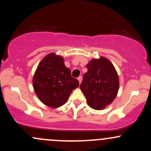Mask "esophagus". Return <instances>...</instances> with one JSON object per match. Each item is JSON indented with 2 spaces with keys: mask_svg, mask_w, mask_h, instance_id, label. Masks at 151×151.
Returning a JSON list of instances; mask_svg holds the SVG:
<instances>
[{
  "mask_svg": "<svg viewBox=\"0 0 151 151\" xmlns=\"http://www.w3.org/2000/svg\"><path fill=\"white\" fill-rule=\"evenodd\" d=\"M77 79L79 80V83H81V82H82V76H79L78 78H77Z\"/></svg>",
  "mask_w": 151,
  "mask_h": 151,
  "instance_id": "34e87169",
  "label": "esophagus"
}]
</instances>
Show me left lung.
<instances>
[{
    "instance_id": "left-lung-1",
    "label": "left lung",
    "mask_w": 151,
    "mask_h": 151,
    "mask_svg": "<svg viewBox=\"0 0 151 151\" xmlns=\"http://www.w3.org/2000/svg\"><path fill=\"white\" fill-rule=\"evenodd\" d=\"M86 67L87 72L84 74L80 89L89 107L102 110L117 96L118 76L113 65L105 57L92 59Z\"/></svg>"
}]
</instances>
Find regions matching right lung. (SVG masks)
I'll use <instances>...</instances> for the list:
<instances>
[{
    "instance_id": "add662e5",
    "label": "right lung",
    "mask_w": 151,
    "mask_h": 151,
    "mask_svg": "<svg viewBox=\"0 0 151 151\" xmlns=\"http://www.w3.org/2000/svg\"><path fill=\"white\" fill-rule=\"evenodd\" d=\"M34 91L44 105L59 107L65 104L79 81L72 77L64 59L54 54H48L38 66L34 79Z\"/></svg>"
}]
</instances>
